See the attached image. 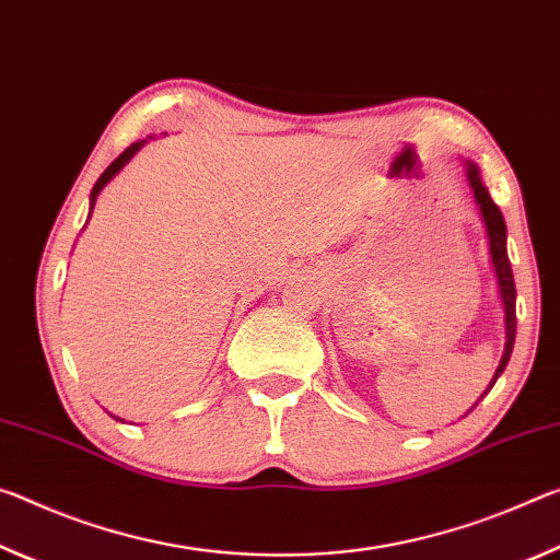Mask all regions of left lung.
I'll return each mask as SVG.
<instances>
[{
  "instance_id": "left-lung-1",
  "label": "left lung",
  "mask_w": 560,
  "mask_h": 560,
  "mask_svg": "<svg viewBox=\"0 0 560 560\" xmlns=\"http://www.w3.org/2000/svg\"><path fill=\"white\" fill-rule=\"evenodd\" d=\"M466 176H469L476 203H479L483 223H487L491 262H493V270H497V280H499V290H501V300H503V313H506V350H503L499 370H497V374H493V382H491V387H493L499 380V374L506 370L509 357L513 350V340H516V285H513V272H511V262H509V253H506V223H503L501 210L491 200L489 190L483 188L479 171H476L471 161H466Z\"/></svg>"
}]
</instances>
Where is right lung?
<instances>
[{
    "instance_id": "right-lung-1",
    "label": "right lung",
    "mask_w": 560,
    "mask_h": 560,
    "mask_svg": "<svg viewBox=\"0 0 560 560\" xmlns=\"http://www.w3.org/2000/svg\"><path fill=\"white\" fill-rule=\"evenodd\" d=\"M145 141H136V143H131V145H128V149L121 153V155H118V159L112 163V166H108L104 173H101V178L94 183V190H91V208H94V200H96V196L101 194V188H104L106 186V183L108 180H112L114 176H116V173L118 171H121L124 166H126V163L128 161H131L133 159V153L136 151H139L141 149V145H143Z\"/></svg>"
}]
</instances>
